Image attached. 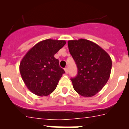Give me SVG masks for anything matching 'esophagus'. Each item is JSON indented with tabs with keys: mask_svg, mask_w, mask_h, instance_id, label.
I'll list each match as a JSON object with an SVG mask.
<instances>
[{
	"mask_svg": "<svg viewBox=\"0 0 129 129\" xmlns=\"http://www.w3.org/2000/svg\"><path fill=\"white\" fill-rule=\"evenodd\" d=\"M64 71H65V73L66 74H68V68H64Z\"/></svg>",
	"mask_w": 129,
	"mask_h": 129,
	"instance_id": "1",
	"label": "esophagus"
}]
</instances>
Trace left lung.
Listing matches in <instances>:
<instances>
[{
	"mask_svg": "<svg viewBox=\"0 0 129 129\" xmlns=\"http://www.w3.org/2000/svg\"><path fill=\"white\" fill-rule=\"evenodd\" d=\"M68 46L78 70L77 76L71 78L74 89L83 97L94 96L110 77V55L97 44L83 39L68 41Z\"/></svg>",
	"mask_w": 129,
	"mask_h": 129,
	"instance_id": "8db88e82",
	"label": "left lung"
}]
</instances>
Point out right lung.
I'll use <instances>...</instances> for the list:
<instances>
[{
	"label": "right lung",
	"instance_id": "add662e5",
	"mask_svg": "<svg viewBox=\"0 0 129 129\" xmlns=\"http://www.w3.org/2000/svg\"><path fill=\"white\" fill-rule=\"evenodd\" d=\"M65 44L63 40H44L35 44L22 58L19 66L20 75L33 94L46 96L55 90L65 72L54 55Z\"/></svg>",
	"mask_w": 129,
	"mask_h": 129
}]
</instances>
